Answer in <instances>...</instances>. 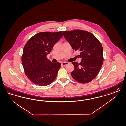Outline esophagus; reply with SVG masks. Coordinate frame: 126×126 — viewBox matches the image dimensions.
I'll use <instances>...</instances> for the list:
<instances>
[{
	"label": "esophagus",
	"instance_id": "1",
	"mask_svg": "<svg viewBox=\"0 0 126 126\" xmlns=\"http://www.w3.org/2000/svg\"><path fill=\"white\" fill-rule=\"evenodd\" d=\"M68 64H69V63L67 62H62L61 63V65L62 66H65L66 65H68Z\"/></svg>",
	"mask_w": 126,
	"mask_h": 126
}]
</instances>
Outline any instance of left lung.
I'll use <instances>...</instances> for the list:
<instances>
[{"mask_svg":"<svg viewBox=\"0 0 126 126\" xmlns=\"http://www.w3.org/2000/svg\"><path fill=\"white\" fill-rule=\"evenodd\" d=\"M64 37L76 51H80V63H72L74 70L71 76L81 83L92 81L101 69L103 62V48L97 38L89 32L81 30L63 31Z\"/></svg>","mask_w":126,"mask_h":126,"instance_id":"left-lung-1","label":"left lung"}]
</instances>
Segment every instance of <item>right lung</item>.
Here are the masks:
<instances>
[{
	"label": "right lung",
	"mask_w": 126,
	"mask_h": 126,
	"mask_svg": "<svg viewBox=\"0 0 126 126\" xmlns=\"http://www.w3.org/2000/svg\"><path fill=\"white\" fill-rule=\"evenodd\" d=\"M62 36L61 31L38 33L31 37L24 45L22 63L26 76L36 85H48L57 77L61 63H52L46 56Z\"/></svg>",
	"instance_id": "right-lung-1"
}]
</instances>
